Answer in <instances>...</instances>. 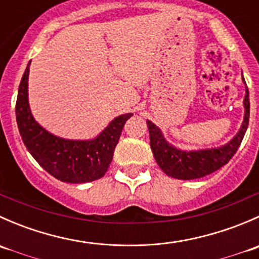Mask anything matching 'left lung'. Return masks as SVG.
<instances>
[{"label":"left lung","instance_id":"obj_1","mask_svg":"<svg viewBox=\"0 0 259 259\" xmlns=\"http://www.w3.org/2000/svg\"><path fill=\"white\" fill-rule=\"evenodd\" d=\"M243 82L245 83L244 79H243ZM243 104H244L245 111L241 129L231 142L221 146V148L203 149V150L194 151L180 150V149L174 148L173 145L169 144L164 139L161 130L148 120L146 124H148L149 137H150V148L161 170L171 178L190 180L202 178V177L211 174L213 171L218 170L222 166L226 165L231 160L232 156L236 154V151L238 150L243 137L245 134V130L248 127V121H249V93H248V88H245V96Z\"/></svg>","mask_w":259,"mask_h":259}]
</instances>
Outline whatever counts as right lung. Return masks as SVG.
Returning a JSON list of instances; mask_svg holds the SVG:
<instances>
[{
    "instance_id": "1",
    "label": "right lung",
    "mask_w": 259,
    "mask_h": 259,
    "mask_svg": "<svg viewBox=\"0 0 259 259\" xmlns=\"http://www.w3.org/2000/svg\"><path fill=\"white\" fill-rule=\"evenodd\" d=\"M25 70L16 101V120L23 144L35 160L52 177L65 183H89L105 176L113 160L125 122L133 114H124L93 140H67L50 134L36 122L28 106V72Z\"/></svg>"
}]
</instances>
